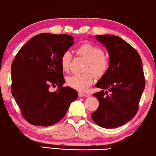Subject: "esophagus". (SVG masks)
Here are the masks:
<instances>
[{"mask_svg":"<svg viewBox=\"0 0 156 156\" xmlns=\"http://www.w3.org/2000/svg\"><path fill=\"white\" fill-rule=\"evenodd\" d=\"M78 96L80 97V98H82V97H85V96H87V95L84 94V93H83V92H78Z\"/></svg>","mask_w":156,"mask_h":156,"instance_id":"esophagus-1","label":"esophagus"}]
</instances>
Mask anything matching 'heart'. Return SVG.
<instances>
[{
    "label": "heart",
    "instance_id": "1",
    "mask_svg": "<svg viewBox=\"0 0 156 156\" xmlns=\"http://www.w3.org/2000/svg\"><path fill=\"white\" fill-rule=\"evenodd\" d=\"M76 54L87 60L85 70L87 72L68 76L66 81L70 87L84 91L93 83L94 73L97 77H102L107 73L110 66V60L100 47L91 43L81 44L76 49ZM71 58L72 55L69 51L65 52L60 57V66L64 72H68L69 69Z\"/></svg>",
    "mask_w": 156,
    "mask_h": 156
}]
</instances>
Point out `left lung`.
I'll return each mask as SVG.
<instances>
[{"mask_svg":"<svg viewBox=\"0 0 156 156\" xmlns=\"http://www.w3.org/2000/svg\"><path fill=\"white\" fill-rule=\"evenodd\" d=\"M96 39L109 51L110 66L96 84L102 90L94 94L99 107L91 116L101 127L116 128L131 120L138 111L145 87L142 59L120 37L105 34L96 36Z\"/></svg>","mask_w":156,"mask_h":156,"instance_id":"obj_1","label":"left lung"}]
</instances>
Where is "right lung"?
Here are the masks:
<instances>
[{
    "instance_id": "obj_1",
    "label": "right lung",
    "mask_w": 156,
    "mask_h": 156,
    "mask_svg": "<svg viewBox=\"0 0 156 156\" xmlns=\"http://www.w3.org/2000/svg\"><path fill=\"white\" fill-rule=\"evenodd\" d=\"M74 43L68 34H40L17 53L12 63V94L21 113L33 125L48 126L62 119L78 92L63 87L60 59ZM58 86L55 92L50 86Z\"/></svg>"
}]
</instances>
